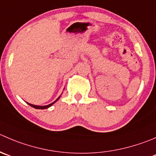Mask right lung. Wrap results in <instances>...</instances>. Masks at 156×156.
<instances>
[{
  "label": "right lung",
  "instance_id": "obj_1",
  "mask_svg": "<svg viewBox=\"0 0 156 156\" xmlns=\"http://www.w3.org/2000/svg\"><path fill=\"white\" fill-rule=\"evenodd\" d=\"M58 99H59V98H58V99L56 100V101H54L53 103H52V104H49V105H46V106H36V105H33V104H29V105H30V106H31V107H33V108H36V109H41V110H43V109H47V108H49V107H51V106H52V104H54V103L56 102V101H58Z\"/></svg>",
  "mask_w": 156,
  "mask_h": 156
}]
</instances>
